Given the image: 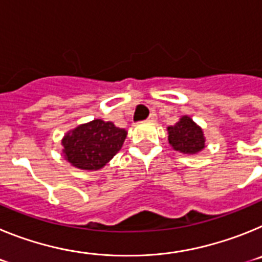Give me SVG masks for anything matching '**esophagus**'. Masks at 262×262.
<instances>
[{"label":"esophagus","mask_w":262,"mask_h":262,"mask_svg":"<svg viewBox=\"0 0 262 262\" xmlns=\"http://www.w3.org/2000/svg\"><path fill=\"white\" fill-rule=\"evenodd\" d=\"M156 119H157L156 114H154V113L148 117V122H156Z\"/></svg>","instance_id":"esophagus-1"}]
</instances>
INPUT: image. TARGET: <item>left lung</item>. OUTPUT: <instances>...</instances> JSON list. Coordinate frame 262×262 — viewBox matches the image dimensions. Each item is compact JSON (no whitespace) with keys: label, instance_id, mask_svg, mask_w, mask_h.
I'll return each instance as SVG.
<instances>
[{"label":"left lung","instance_id":"left-lung-1","mask_svg":"<svg viewBox=\"0 0 262 262\" xmlns=\"http://www.w3.org/2000/svg\"><path fill=\"white\" fill-rule=\"evenodd\" d=\"M169 145L184 155H196L206 147L202 127L187 115H182L174 126L166 127Z\"/></svg>","mask_w":262,"mask_h":262}]
</instances>
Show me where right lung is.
<instances>
[{
  "instance_id": "1",
  "label": "right lung",
  "mask_w": 262,
  "mask_h": 262,
  "mask_svg": "<svg viewBox=\"0 0 262 262\" xmlns=\"http://www.w3.org/2000/svg\"><path fill=\"white\" fill-rule=\"evenodd\" d=\"M126 138L124 128H119L113 122L94 119L64 135L62 156L75 168L98 170L120 151Z\"/></svg>"
}]
</instances>
